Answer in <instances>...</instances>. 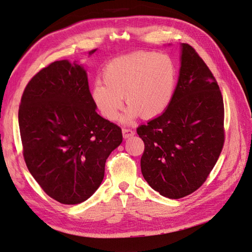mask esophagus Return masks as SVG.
<instances>
[{"label": "esophagus", "instance_id": "obj_1", "mask_svg": "<svg viewBox=\"0 0 252 252\" xmlns=\"http://www.w3.org/2000/svg\"><path fill=\"white\" fill-rule=\"evenodd\" d=\"M122 132H123L124 139H128V138H130V136L134 135V131L131 130V129H129V128H123V130H122Z\"/></svg>", "mask_w": 252, "mask_h": 252}]
</instances>
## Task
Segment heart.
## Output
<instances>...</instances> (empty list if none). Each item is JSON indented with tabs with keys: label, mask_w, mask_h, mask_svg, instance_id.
<instances>
[{
	"label": "heart",
	"mask_w": 252,
	"mask_h": 252,
	"mask_svg": "<svg viewBox=\"0 0 252 252\" xmlns=\"http://www.w3.org/2000/svg\"><path fill=\"white\" fill-rule=\"evenodd\" d=\"M102 80L90 88V97L101 116L114 121L129 106L124 121L140 114L152 119L171 102L175 86V66L164 53L138 51L113 59L105 65Z\"/></svg>",
	"instance_id": "obj_1"
}]
</instances>
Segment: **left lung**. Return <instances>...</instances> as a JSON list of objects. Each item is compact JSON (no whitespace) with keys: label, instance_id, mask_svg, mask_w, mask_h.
Here are the masks:
<instances>
[{"label":"left lung","instance_id":"8db88e82","mask_svg":"<svg viewBox=\"0 0 252 252\" xmlns=\"http://www.w3.org/2000/svg\"><path fill=\"white\" fill-rule=\"evenodd\" d=\"M136 132L145 144L143 177L159 194L181 199L207 180L224 146V102L217 80L190 45L182 44L168 107Z\"/></svg>","mask_w":252,"mask_h":252}]
</instances>
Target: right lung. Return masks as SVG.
I'll return each instance as SVG.
<instances>
[{"label": "right lung", "mask_w": 252, "mask_h": 252, "mask_svg": "<svg viewBox=\"0 0 252 252\" xmlns=\"http://www.w3.org/2000/svg\"><path fill=\"white\" fill-rule=\"evenodd\" d=\"M19 126L29 172L50 197L66 205L95 192L106 159L123 141L122 129L95 111L85 69L67 60L44 67L28 82Z\"/></svg>", "instance_id": "add662e5"}]
</instances>
